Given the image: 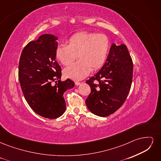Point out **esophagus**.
Listing matches in <instances>:
<instances>
[{
	"instance_id": "obj_1",
	"label": "esophagus",
	"mask_w": 161,
	"mask_h": 161,
	"mask_svg": "<svg viewBox=\"0 0 161 161\" xmlns=\"http://www.w3.org/2000/svg\"><path fill=\"white\" fill-rule=\"evenodd\" d=\"M75 85H80V82H79V81H75Z\"/></svg>"
}]
</instances>
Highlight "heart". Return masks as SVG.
Segmentation results:
<instances>
[{
  "label": "heart",
  "mask_w": 161,
  "mask_h": 161,
  "mask_svg": "<svg viewBox=\"0 0 161 161\" xmlns=\"http://www.w3.org/2000/svg\"><path fill=\"white\" fill-rule=\"evenodd\" d=\"M67 46L60 45L56 56L63 65L69 66L77 58L79 61L64 70L66 77L80 80L90 71L97 70L103 65L109 49V40L104 34L88 31L77 33L67 41Z\"/></svg>",
  "instance_id": "b5f03b06"
}]
</instances>
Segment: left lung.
<instances>
[{
    "label": "left lung",
    "mask_w": 161,
    "mask_h": 161,
    "mask_svg": "<svg viewBox=\"0 0 161 161\" xmlns=\"http://www.w3.org/2000/svg\"><path fill=\"white\" fill-rule=\"evenodd\" d=\"M132 77L133 62L127 47L113 43L101 69L86 81L91 90L86 99L87 108L100 117L114 114L127 98Z\"/></svg>",
    "instance_id": "obj_1"
}]
</instances>
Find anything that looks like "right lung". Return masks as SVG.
Masks as SVG:
<instances>
[{
    "label": "right lung",
    "mask_w": 161,
    "mask_h": 161,
    "mask_svg": "<svg viewBox=\"0 0 161 161\" xmlns=\"http://www.w3.org/2000/svg\"><path fill=\"white\" fill-rule=\"evenodd\" d=\"M57 37L41 36L23 48L19 63V79L30 108L48 119L59 118L66 110L64 92L75 82L60 81L61 67L56 60Z\"/></svg>",
    "instance_id": "obj_1"
}]
</instances>
